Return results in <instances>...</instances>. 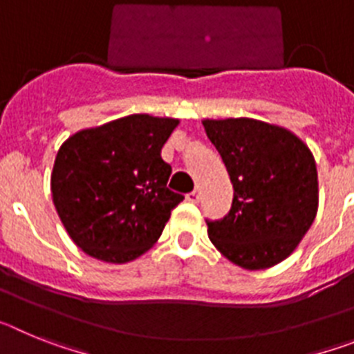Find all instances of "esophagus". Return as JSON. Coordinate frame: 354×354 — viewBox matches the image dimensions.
<instances>
[{"instance_id": "34e87169", "label": "esophagus", "mask_w": 354, "mask_h": 354, "mask_svg": "<svg viewBox=\"0 0 354 354\" xmlns=\"http://www.w3.org/2000/svg\"><path fill=\"white\" fill-rule=\"evenodd\" d=\"M187 202H192V204H196V202H198L200 200V192L198 189H193L192 193H187Z\"/></svg>"}]
</instances>
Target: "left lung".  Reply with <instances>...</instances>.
I'll return each mask as SVG.
<instances>
[{"label": "left lung", "mask_w": 354, "mask_h": 354, "mask_svg": "<svg viewBox=\"0 0 354 354\" xmlns=\"http://www.w3.org/2000/svg\"><path fill=\"white\" fill-rule=\"evenodd\" d=\"M234 186L232 207L207 220L212 245L250 271L282 262L317 214V168L310 149L283 127L255 118L204 120Z\"/></svg>", "instance_id": "8db88e82"}]
</instances>
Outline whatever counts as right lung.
Returning <instances> with one entry per match:
<instances>
[{
	"instance_id": "obj_1",
	"label": "right lung",
	"mask_w": 354,
	"mask_h": 354,
	"mask_svg": "<svg viewBox=\"0 0 354 354\" xmlns=\"http://www.w3.org/2000/svg\"><path fill=\"white\" fill-rule=\"evenodd\" d=\"M177 118L129 115L72 134L51 174L53 202L71 239L111 264L138 259L184 200L167 186L161 149Z\"/></svg>"
}]
</instances>
